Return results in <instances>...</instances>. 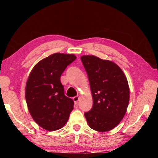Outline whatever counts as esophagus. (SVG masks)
I'll return each instance as SVG.
<instances>
[{
  "mask_svg": "<svg viewBox=\"0 0 158 158\" xmlns=\"http://www.w3.org/2000/svg\"><path fill=\"white\" fill-rule=\"evenodd\" d=\"M73 100L74 102V104L77 105V103H78V102L79 100V96H75V97L73 98Z\"/></svg>",
  "mask_w": 158,
  "mask_h": 158,
  "instance_id": "obj_1",
  "label": "esophagus"
}]
</instances>
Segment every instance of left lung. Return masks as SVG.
I'll return each instance as SVG.
<instances>
[{
    "instance_id": "1",
    "label": "left lung",
    "mask_w": 158,
    "mask_h": 158,
    "mask_svg": "<svg viewBox=\"0 0 158 158\" xmlns=\"http://www.w3.org/2000/svg\"><path fill=\"white\" fill-rule=\"evenodd\" d=\"M92 93L93 105L84 114L89 127L107 132L123 118L130 100L126 77L116 63L95 56H82Z\"/></svg>"
}]
</instances>
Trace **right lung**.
Segmentation results:
<instances>
[{
    "instance_id": "obj_1",
    "label": "right lung",
    "mask_w": 158,
    "mask_h": 158,
    "mask_svg": "<svg viewBox=\"0 0 158 158\" xmlns=\"http://www.w3.org/2000/svg\"><path fill=\"white\" fill-rule=\"evenodd\" d=\"M74 54L53 53L37 63L26 85V100L32 118L48 131L62 128L68 121L74 101L64 94L60 76L76 59Z\"/></svg>"
}]
</instances>
